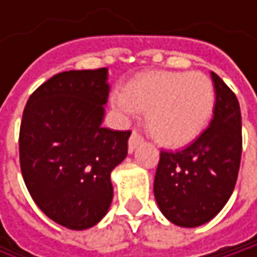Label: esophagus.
<instances>
[{
	"instance_id": "1",
	"label": "esophagus",
	"mask_w": 257,
	"mask_h": 257,
	"mask_svg": "<svg viewBox=\"0 0 257 257\" xmlns=\"http://www.w3.org/2000/svg\"><path fill=\"white\" fill-rule=\"evenodd\" d=\"M141 141H143L141 134H140L137 129H134V131H132V134H131V137H129V141H128L129 152H134V150H135V147H137Z\"/></svg>"
}]
</instances>
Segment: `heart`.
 <instances>
[{
    "instance_id": "heart-1",
    "label": "heart",
    "mask_w": 257,
    "mask_h": 257,
    "mask_svg": "<svg viewBox=\"0 0 257 257\" xmlns=\"http://www.w3.org/2000/svg\"><path fill=\"white\" fill-rule=\"evenodd\" d=\"M123 113L147 111V129L162 146L181 147L208 125L216 92L211 78L190 71H150L131 80L113 93Z\"/></svg>"
}]
</instances>
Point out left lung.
Masks as SVG:
<instances>
[{
	"mask_svg": "<svg viewBox=\"0 0 257 257\" xmlns=\"http://www.w3.org/2000/svg\"><path fill=\"white\" fill-rule=\"evenodd\" d=\"M211 125L179 152H161L153 192L164 216L177 226L211 220L231 198L238 179L242 134L235 93L216 73Z\"/></svg>",
	"mask_w": 257,
	"mask_h": 257,
	"instance_id": "1",
	"label": "left lung"
}]
</instances>
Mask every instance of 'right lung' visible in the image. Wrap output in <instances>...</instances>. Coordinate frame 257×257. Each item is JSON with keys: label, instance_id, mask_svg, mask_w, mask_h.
<instances>
[{"label": "right lung", "instance_id": "obj_1", "mask_svg": "<svg viewBox=\"0 0 257 257\" xmlns=\"http://www.w3.org/2000/svg\"><path fill=\"white\" fill-rule=\"evenodd\" d=\"M107 68L55 74L29 96L19 132L29 195L53 222L87 229L108 211L110 174L128 155L131 131L102 128Z\"/></svg>", "mask_w": 257, "mask_h": 257}]
</instances>
